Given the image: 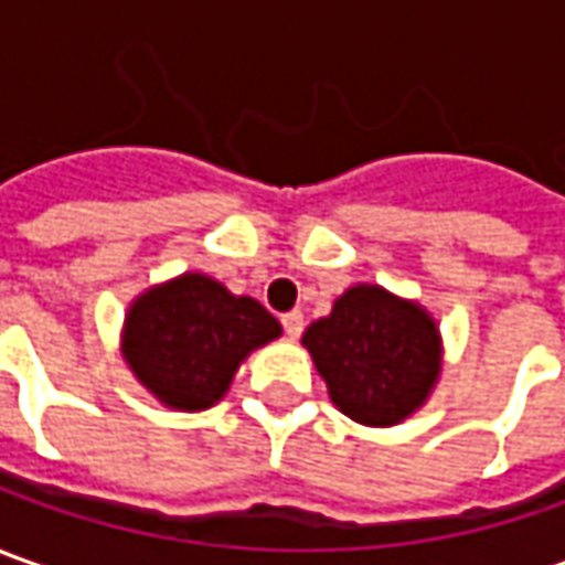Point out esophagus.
<instances>
[{"label":"esophagus","instance_id":"esophagus-1","mask_svg":"<svg viewBox=\"0 0 565 565\" xmlns=\"http://www.w3.org/2000/svg\"><path fill=\"white\" fill-rule=\"evenodd\" d=\"M281 324H284V334H287L290 341H297L302 331V312H297V309H294V312H284Z\"/></svg>","mask_w":565,"mask_h":565}]
</instances>
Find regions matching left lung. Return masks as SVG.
Wrapping results in <instances>:
<instances>
[{"label":"left lung","instance_id":"left-lung-1","mask_svg":"<svg viewBox=\"0 0 565 565\" xmlns=\"http://www.w3.org/2000/svg\"><path fill=\"white\" fill-rule=\"evenodd\" d=\"M331 403L360 425L387 428L413 416L440 375V334L418 302L356 284L331 316L302 334Z\"/></svg>","mask_w":565,"mask_h":565}]
</instances>
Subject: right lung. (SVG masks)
Masks as SVG:
<instances>
[{"mask_svg": "<svg viewBox=\"0 0 565 565\" xmlns=\"http://www.w3.org/2000/svg\"><path fill=\"white\" fill-rule=\"evenodd\" d=\"M275 338L281 324L263 302L186 271L130 302L121 347L147 391L171 409L196 413L218 403L241 362Z\"/></svg>", "mask_w": 565, "mask_h": 565, "instance_id": "1", "label": "right lung"}]
</instances>
